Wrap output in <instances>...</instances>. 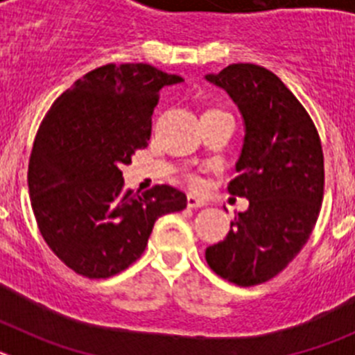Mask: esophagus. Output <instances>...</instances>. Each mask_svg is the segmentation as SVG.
Segmentation results:
<instances>
[{
  "label": "esophagus",
  "instance_id": "esophagus-1",
  "mask_svg": "<svg viewBox=\"0 0 355 355\" xmlns=\"http://www.w3.org/2000/svg\"><path fill=\"white\" fill-rule=\"evenodd\" d=\"M187 205H188V208H202V206H206V205H208V202H206L205 199H200V197L192 196V193H188Z\"/></svg>",
  "mask_w": 355,
  "mask_h": 355
}]
</instances>
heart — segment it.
<instances>
[{
    "label": "heart",
    "mask_w": 355,
    "mask_h": 355,
    "mask_svg": "<svg viewBox=\"0 0 355 355\" xmlns=\"http://www.w3.org/2000/svg\"><path fill=\"white\" fill-rule=\"evenodd\" d=\"M190 183H193V184H199V178H196V175H192V178H190Z\"/></svg>",
    "instance_id": "1"
}]
</instances>
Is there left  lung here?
Segmentation results:
<instances>
[{"label": "left lung", "mask_w": 355, "mask_h": 355, "mask_svg": "<svg viewBox=\"0 0 355 355\" xmlns=\"http://www.w3.org/2000/svg\"><path fill=\"white\" fill-rule=\"evenodd\" d=\"M240 110L245 137L229 183L245 197L227 236L206 249L209 268L238 286L266 283L302 250L324 199V153L299 99L268 69L233 64L206 74Z\"/></svg>", "instance_id": "obj_1"}]
</instances>
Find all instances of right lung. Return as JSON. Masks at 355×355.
Returning a JSON list of instances; mask_svg holds the SVG:
<instances>
[{
	"mask_svg": "<svg viewBox=\"0 0 355 355\" xmlns=\"http://www.w3.org/2000/svg\"><path fill=\"white\" fill-rule=\"evenodd\" d=\"M183 78L149 64H108L74 81L37 131L28 190L49 249L89 279L126 270L142 256L158 216L187 208V196L156 184L124 190L122 165L147 147L165 85Z\"/></svg>",
	"mask_w": 355,
	"mask_h": 355,
	"instance_id": "add662e5",
	"label": "right lung"
}]
</instances>
